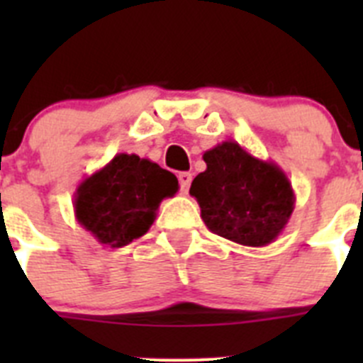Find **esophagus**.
<instances>
[{"instance_id": "1", "label": "esophagus", "mask_w": 363, "mask_h": 363, "mask_svg": "<svg viewBox=\"0 0 363 363\" xmlns=\"http://www.w3.org/2000/svg\"><path fill=\"white\" fill-rule=\"evenodd\" d=\"M178 179H179V187H182V191L187 192L189 187H191V182H192L191 172H179Z\"/></svg>"}]
</instances>
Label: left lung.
Returning a JSON list of instances; mask_svg holds the SVG:
<instances>
[{
  "instance_id": "8db88e82",
  "label": "left lung",
  "mask_w": 363,
  "mask_h": 363,
  "mask_svg": "<svg viewBox=\"0 0 363 363\" xmlns=\"http://www.w3.org/2000/svg\"><path fill=\"white\" fill-rule=\"evenodd\" d=\"M203 162L207 169L192 179L189 192L196 198L207 229L247 247L274 242L296 201L287 174L233 140L205 150Z\"/></svg>"
}]
</instances>
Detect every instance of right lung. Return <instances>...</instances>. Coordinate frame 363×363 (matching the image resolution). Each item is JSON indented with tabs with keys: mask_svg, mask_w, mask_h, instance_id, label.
Returning <instances> with one entry per match:
<instances>
[{
	"mask_svg": "<svg viewBox=\"0 0 363 363\" xmlns=\"http://www.w3.org/2000/svg\"><path fill=\"white\" fill-rule=\"evenodd\" d=\"M178 189L176 176L158 163L120 152L78 185L74 214L101 245L118 249L143 236L160 203Z\"/></svg>",
	"mask_w": 363,
	"mask_h": 363,
	"instance_id": "right-lung-1",
	"label": "right lung"
}]
</instances>
